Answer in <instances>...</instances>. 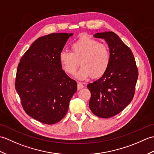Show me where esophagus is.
Wrapping results in <instances>:
<instances>
[{"label": "esophagus", "instance_id": "34e87169", "mask_svg": "<svg viewBox=\"0 0 154 154\" xmlns=\"http://www.w3.org/2000/svg\"><path fill=\"white\" fill-rule=\"evenodd\" d=\"M83 87H84V85H83V83H81V82L77 83V89H78V90H80L81 89H83Z\"/></svg>", "mask_w": 154, "mask_h": 154}]
</instances>
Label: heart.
Listing matches in <instances>:
<instances>
[{
	"label": "heart",
	"instance_id": "heart-1",
	"mask_svg": "<svg viewBox=\"0 0 154 154\" xmlns=\"http://www.w3.org/2000/svg\"><path fill=\"white\" fill-rule=\"evenodd\" d=\"M71 53L62 51L59 60L64 71L74 75L79 65L81 67L76 74L80 80H85L91 76L99 78L106 73L110 63V52L108 45L89 37L83 36L71 45Z\"/></svg>",
	"mask_w": 154,
	"mask_h": 154
}]
</instances>
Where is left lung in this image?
<instances>
[{
  "mask_svg": "<svg viewBox=\"0 0 154 154\" xmlns=\"http://www.w3.org/2000/svg\"><path fill=\"white\" fill-rule=\"evenodd\" d=\"M110 49V63L100 79L87 85L91 92L89 108L103 119L116 115L132 100L138 77V70L131 50L112 32L97 33Z\"/></svg>",
  "mask_w": 154,
  "mask_h": 154,
  "instance_id": "1",
  "label": "left lung"
}]
</instances>
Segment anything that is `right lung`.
<instances>
[{
  "mask_svg": "<svg viewBox=\"0 0 154 154\" xmlns=\"http://www.w3.org/2000/svg\"><path fill=\"white\" fill-rule=\"evenodd\" d=\"M73 34L52 33L37 39L20 59L15 89L26 113L39 122L54 124L66 114L77 89L59 60Z\"/></svg>",
  "mask_w": 154,
  "mask_h": 154,
  "instance_id": "add662e5",
  "label": "right lung"
}]
</instances>
